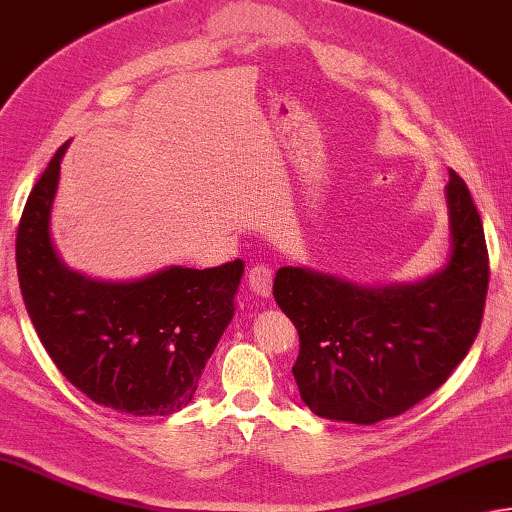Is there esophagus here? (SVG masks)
Masks as SVG:
<instances>
[{
    "label": "esophagus",
    "mask_w": 512,
    "mask_h": 512,
    "mask_svg": "<svg viewBox=\"0 0 512 512\" xmlns=\"http://www.w3.org/2000/svg\"><path fill=\"white\" fill-rule=\"evenodd\" d=\"M249 287H252L256 294L269 296L271 294V283H274V269L267 263H256L249 267Z\"/></svg>",
    "instance_id": "esophagus-1"
}]
</instances>
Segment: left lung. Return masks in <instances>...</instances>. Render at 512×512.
I'll use <instances>...</instances> for the list:
<instances>
[{
    "mask_svg": "<svg viewBox=\"0 0 512 512\" xmlns=\"http://www.w3.org/2000/svg\"><path fill=\"white\" fill-rule=\"evenodd\" d=\"M453 254L424 283L356 287L278 269L274 298L294 322L300 398L329 420L375 424L429 398L464 360L484 318L488 247L464 179L448 170Z\"/></svg>",
    "mask_w": 512,
    "mask_h": 512,
    "instance_id": "8db88e82",
    "label": "left lung"
}]
</instances>
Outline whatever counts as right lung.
<instances>
[{"label": "right lung", "mask_w": 512, "mask_h": 512, "mask_svg": "<svg viewBox=\"0 0 512 512\" xmlns=\"http://www.w3.org/2000/svg\"><path fill=\"white\" fill-rule=\"evenodd\" d=\"M66 145L30 190L17 227L26 311L50 360L92 402L130 415H170L194 398L234 316L243 260L170 267L134 283H99L66 269L48 232Z\"/></svg>", "instance_id": "1"}]
</instances>
